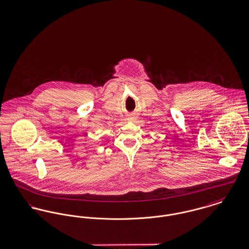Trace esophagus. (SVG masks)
Instances as JSON below:
<instances>
[{
  "label": "esophagus",
  "mask_w": 249,
  "mask_h": 249,
  "mask_svg": "<svg viewBox=\"0 0 249 249\" xmlns=\"http://www.w3.org/2000/svg\"><path fill=\"white\" fill-rule=\"evenodd\" d=\"M135 119H136V117H135L134 114H131V115H129V116L127 117L128 121H134Z\"/></svg>",
  "instance_id": "obj_1"
}]
</instances>
